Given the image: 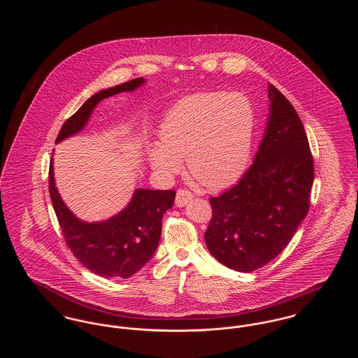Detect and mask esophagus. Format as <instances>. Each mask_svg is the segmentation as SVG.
Segmentation results:
<instances>
[{"label":"esophagus","instance_id":"esophagus-1","mask_svg":"<svg viewBox=\"0 0 358 358\" xmlns=\"http://www.w3.org/2000/svg\"><path fill=\"white\" fill-rule=\"evenodd\" d=\"M193 199V193L189 192L187 189H178L177 196H176V204L177 206H184Z\"/></svg>","mask_w":358,"mask_h":358}]
</instances>
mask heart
I'll return each mask as SVG.
<instances>
[{
    "mask_svg": "<svg viewBox=\"0 0 358 358\" xmlns=\"http://www.w3.org/2000/svg\"><path fill=\"white\" fill-rule=\"evenodd\" d=\"M255 127L250 101L236 92H206L177 103L162 123V143H153L154 169L171 176L187 158L193 178L210 189L236 182L247 169Z\"/></svg>",
    "mask_w": 358,
    "mask_h": 358,
    "instance_id": "heart-1",
    "label": "heart"
}]
</instances>
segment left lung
Instances as JSON below:
<instances>
[{
    "label": "left lung",
    "instance_id": "1",
    "mask_svg": "<svg viewBox=\"0 0 358 358\" xmlns=\"http://www.w3.org/2000/svg\"><path fill=\"white\" fill-rule=\"evenodd\" d=\"M270 118L255 161L238 184L210 197L204 234L209 252L240 273L262 268L279 255L306 217L314 161L303 124L273 85Z\"/></svg>",
    "mask_w": 358,
    "mask_h": 358
}]
</instances>
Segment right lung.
I'll use <instances>...</instances> for the list:
<instances>
[{
  "instance_id": "1",
  "label": "right lung",
  "mask_w": 358,
  "mask_h": 358,
  "mask_svg": "<svg viewBox=\"0 0 358 358\" xmlns=\"http://www.w3.org/2000/svg\"><path fill=\"white\" fill-rule=\"evenodd\" d=\"M143 82L142 78H136L91 96L64 122L56 142L82 130L91 111L102 99L133 91ZM48 174L50 196L63 238L87 270L103 278H129L152 259L161 238L164 213L174 204L173 189H136L130 204L118 215L106 222L90 224L78 220L60 199L55 187L52 161Z\"/></svg>"
}]
</instances>
